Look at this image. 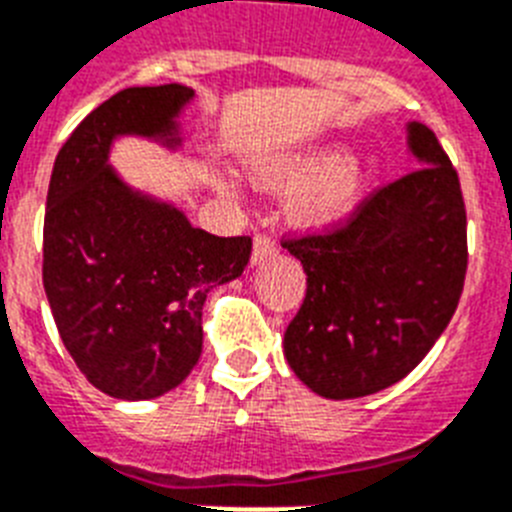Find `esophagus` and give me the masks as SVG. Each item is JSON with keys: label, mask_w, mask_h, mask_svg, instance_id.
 Wrapping results in <instances>:
<instances>
[{"label": "esophagus", "mask_w": 512, "mask_h": 512, "mask_svg": "<svg viewBox=\"0 0 512 512\" xmlns=\"http://www.w3.org/2000/svg\"><path fill=\"white\" fill-rule=\"evenodd\" d=\"M274 256H277V246H274L272 240L264 238V235H256V240H253L251 264L259 266V264H264L266 259H274Z\"/></svg>", "instance_id": "obj_1"}]
</instances>
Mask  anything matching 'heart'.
<instances>
[{"label":"heart","mask_w":512,"mask_h":512,"mask_svg":"<svg viewBox=\"0 0 512 512\" xmlns=\"http://www.w3.org/2000/svg\"><path fill=\"white\" fill-rule=\"evenodd\" d=\"M264 189H301L290 196L287 214L303 227H329L344 220L365 191V173L339 150L300 157H274L253 168Z\"/></svg>","instance_id":"heart-1"}]
</instances>
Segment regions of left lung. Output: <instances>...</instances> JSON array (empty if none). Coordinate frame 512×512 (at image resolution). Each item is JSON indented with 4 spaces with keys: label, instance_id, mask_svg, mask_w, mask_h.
Wrapping results in <instances>:
<instances>
[{
    "label": "left lung",
    "instance_id": "1",
    "mask_svg": "<svg viewBox=\"0 0 512 512\" xmlns=\"http://www.w3.org/2000/svg\"><path fill=\"white\" fill-rule=\"evenodd\" d=\"M419 168L373 194L342 230L287 240L305 300L285 331L292 373L323 399H360L417 368L456 313L466 209L438 137L406 124Z\"/></svg>",
    "mask_w": 512,
    "mask_h": 512
}]
</instances>
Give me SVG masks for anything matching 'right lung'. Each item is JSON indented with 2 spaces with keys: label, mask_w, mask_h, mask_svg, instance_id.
<instances>
[{
  "label": "right lung",
  "mask_w": 512,
  "mask_h": 512,
  "mask_svg": "<svg viewBox=\"0 0 512 512\" xmlns=\"http://www.w3.org/2000/svg\"><path fill=\"white\" fill-rule=\"evenodd\" d=\"M191 100L178 82L126 87L72 131L51 170L43 290L77 368L113 399H157L186 381L202 355L204 300L251 256V238L199 230L111 165L121 137L181 150Z\"/></svg>",
  "instance_id": "obj_1"
}]
</instances>
